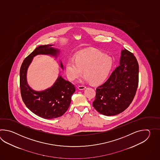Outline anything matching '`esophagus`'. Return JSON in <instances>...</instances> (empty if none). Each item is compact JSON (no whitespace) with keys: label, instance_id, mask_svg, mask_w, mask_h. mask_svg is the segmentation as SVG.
Wrapping results in <instances>:
<instances>
[{"label":"esophagus","instance_id":"1","mask_svg":"<svg viewBox=\"0 0 160 160\" xmlns=\"http://www.w3.org/2000/svg\"><path fill=\"white\" fill-rule=\"evenodd\" d=\"M86 87L85 86V85H79L78 86V88L79 90H83V89H85Z\"/></svg>","mask_w":160,"mask_h":160}]
</instances>
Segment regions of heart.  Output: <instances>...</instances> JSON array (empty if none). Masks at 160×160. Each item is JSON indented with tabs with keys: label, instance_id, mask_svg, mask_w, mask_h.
I'll return each instance as SVG.
<instances>
[{
	"label": "heart",
	"instance_id": "heart-1",
	"mask_svg": "<svg viewBox=\"0 0 160 160\" xmlns=\"http://www.w3.org/2000/svg\"><path fill=\"white\" fill-rule=\"evenodd\" d=\"M112 58L102 51L89 50L79 52L75 60L68 59L66 64V72L68 78L74 81L82 74L83 70L85 79L92 85L105 81L112 69Z\"/></svg>",
	"mask_w": 160,
	"mask_h": 160
}]
</instances>
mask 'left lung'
<instances>
[{
	"mask_svg": "<svg viewBox=\"0 0 160 160\" xmlns=\"http://www.w3.org/2000/svg\"><path fill=\"white\" fill-rule=\"evenodd\" d=\"M139 66L132 52H121L120 65L108 79L96 88L92 106L99 113L115 116L127 109L136 95L138 85Z\"/></svg>",
	"mask_w": 160,
	"mask_h": 160,
	"instance_id": "left-lung-1",
	"label": "left lung"
}]
</instances>
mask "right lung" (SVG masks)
<instances>
[{
  "label": "right lung",
  "instance_id": "1",
  "mask_svg": "<svg viewBox=\"0 0 160 160\" xmlns=\"http://www.w3.org/2000/svg\"><path fill=\"white\" fill-rule=\"evenodd\" d=\"M52 45H42L35 49L24 59L20 69V89L24 104L35 114L45 119L58 118L68 109L75 88L70 82L59 76L54 85L47 90L35 92L29 87L26 80L27 70L34 56L38 54L57 55L59 51ZM61 67L63 66L61 63Z\"/></svg>",
  "mask_w": 160,
  "mask_h": 160
}]
</instances>
